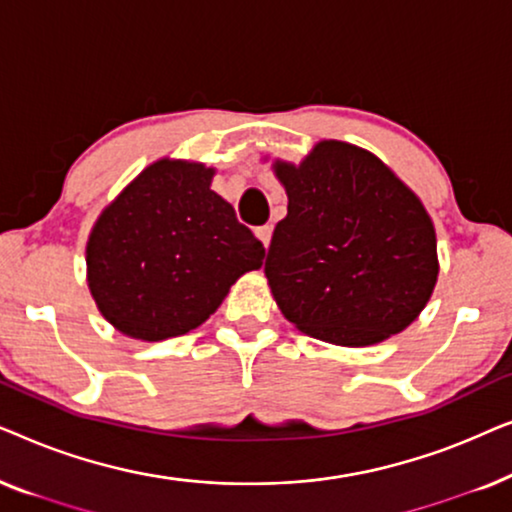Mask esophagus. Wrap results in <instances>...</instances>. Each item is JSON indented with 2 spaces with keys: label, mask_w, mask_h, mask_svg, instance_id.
Instances as JSON below:
<instances>
[{
  "label": "esophagus",
  "mask_w": 512,
  "mask_h": 512,
  "mask_svg": "<svg viewBox=\"0 0 512 512\" xmlns=\"http://www.w3.org/2000/svg\"><path fill=\"white\" fill-rule=\"evenodd\" d=\"M256 235H258V240L263 242V247L268 249V244H270V240H272V226H261V228H256Z\"/></svg>",
  "instance_id": "esophagus-1"
}]
</instances>
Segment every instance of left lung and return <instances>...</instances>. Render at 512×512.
<instances>
[{
	"mask_svg": "<svg viewBox=\"0 0 512 512\" xmlns=\"http://www.w3.org/2000/svg\"><path fill=\"white\" fill-rule=\"evenodd\" d=\"M275 172L289 212L272 233L265 277L284 317L342 347L410 326L438 279L436 230L417 195L345 142H321Z\"/></svg>",
	"mask_w": 512,
	"mask_h": 512,
	"instance_id": "obj_1",
	"label": "left lung"
}]
</instances>
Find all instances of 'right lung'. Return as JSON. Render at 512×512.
Wrapping results in <instances>:
<instances>
[{
    "label": "right lung",
    "mask_w": 512,
    "mask_h": 512,
    "mask_svg": "<svg viewBox=\"0 0 512 512\" xmlns=\"http://www.w3.org/2000/svg\"><path fill=\"white\" fill-rule=\"evenodd\" d=\"M200 163L158 160L97 219L88 286L109 324L137 340H167L216 312L237 277L263 265V242Z\"/></svg>",
    "instance_id": "add662e5"
}]
</instances>
